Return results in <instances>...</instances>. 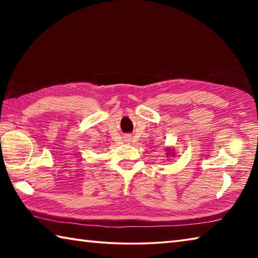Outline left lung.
Listing matches in <instances>:
<instances>
[{"mask_svg":"<svg viewBox=\"0 0 258 258\" xmlns=\"http://www.w3.org/2000/svg\"><path fill=\"white\" fill-rule=\"evenodd\" d=\"M175 156V152H174V150H173V148H167V149H166V157H174Z\"/></svg>","mask_w":258,"mask_h":258,"instance_id":"left-lung-1","label":"left lung"}]
</instances>
